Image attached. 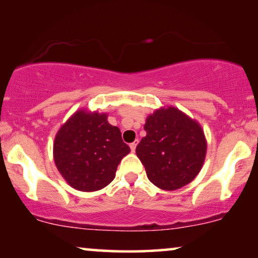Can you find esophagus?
Listing matches in <instances>:
<instances>
[{
	"mask_svg": "<svg viewBox=\"0 0 258 258\" xmlns=\"http://www.w3.org/2000/svg\"><path fill=\"white\" fill-rule=\"evenodd\" d=\"M137 145H138V139H137L136 142H133L132 144H130V147H131V151H132V152H135V151H136V147H137Z\"/></svg>",
	"mask_w": 258,
	"mask_h": 258,
	"instance_id": "1",
	"label": "esophagus"
}]
</instances>
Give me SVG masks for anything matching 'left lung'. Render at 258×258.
Returning a JSON list of instances; mask_svg holds the SVG:
<instances>
[{
  "mask_svg": "<svg viewBox=\"0 0 258 258\" xmlns=\"http://www.w3.org/2000/svg\"><path fill=\"white\" fill-rule=\"evenodd\" d=\"M144 130L146 136L136 153L151 183L173 191L194 180L207 154L201 125L178 108L167 107L147 116Z\"/></svg>",
  "mask_w": 258,
  "mask_h": 258,
  "instance_id": "left-lung-1",
  "label": "left lung"
}]
</instances>
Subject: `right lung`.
<instances>
[{"instance_id":"obj_1","label":"right lung","mask_w":258,"mask_h":258,"mask_svg":"<svg viewBox=\"0 0 258 258\" xmlns=\"http://www.w3.org/2000/svg\"><path fill=\"white\" fill-rule=\"evenodd\" d=\"M130 147L107 114L78 111L63 123L54 142V161L72 187L91 192L104 188Z\"/></svg>"}]
</instances>
